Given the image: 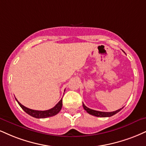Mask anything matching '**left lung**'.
I'll use <instances>...</instances> for the list:
<instances>
[{"label": "left lung", "mask_w": 146, "mask_h": 146, "mask_svg": "<svg viewBox=\"0 0 146 146\" xmlns=\"http://www.w3.org/2000/svg\"><path fill=\"white\" fill-rule=\"evenodd\" d=\"M83 107L84 110L86 111L90 115H95L96 117H111L112 115H115V113H117V112H119L122 110V108L120 109V110H117L116 111H111V112H104V111H96V110H91V109L87 108L85 105L83 103Z\"/></svg>", "instance_id": "left-lung-1"}]
</instances>
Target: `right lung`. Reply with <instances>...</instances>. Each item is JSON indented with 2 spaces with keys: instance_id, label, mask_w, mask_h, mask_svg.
<instances>
[{
  "instance_id": "right-lung-1",
  "label": "right lung",
  "mask_w": 146,
  "mask_h": 146,
  "mask_svg": "<svg viewBox=\"0 0 146 146\" xmlns=\"http://www.w3.org/2000/svg\"><path fill=\"white\" fill-rule=\"evenodd\" d=\"M16 101L18 104L20 105V106L22 108V109L26 112V113H28L29 115H31V116L36 117V118H45L47 117H52L54 115H56L57 113H59V111H60L61 109H62V99L58 103L56 104L53 108L50 109V110H45V111H38V110H31V109L26 108L25 106L21 104V103L16 99Z\"/></svg>"
}]
</instances>
